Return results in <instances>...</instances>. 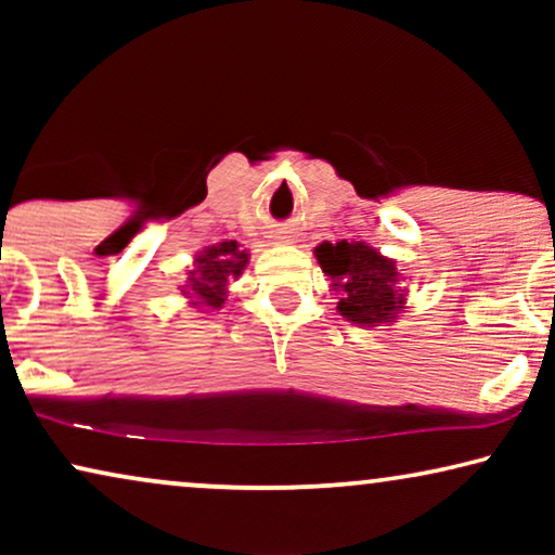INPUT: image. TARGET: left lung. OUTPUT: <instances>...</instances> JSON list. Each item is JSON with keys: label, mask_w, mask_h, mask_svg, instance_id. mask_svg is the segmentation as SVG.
Returning a JSON list of instances; mask_svg holds the SVG:
<instances>
[{"label": "left lung", "mask_w": 555, "mask_h": 555, "mask_svg": "<svg viewBox=\"0 0 555 555\" xmlns=\"http://www.w3.org/2000/svg\"><path fill=\"white\" fill-rule=\"evenodd\" d=\"M315 257L338 293V313L346 321L363 328L397 321L406 300L404 291H399L397 262L366 242L346 240L336 245L323 242L315 247Z\"/></svg>", "instance_id": "left-lung-1"}]
</instances>
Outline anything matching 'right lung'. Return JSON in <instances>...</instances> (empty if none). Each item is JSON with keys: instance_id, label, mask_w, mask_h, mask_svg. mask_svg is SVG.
<instances>
[{"instance_id": "right-lung-1", "label": "right lung", "mask_w": 555, "mask_h": 555, "mask_svg": "<svg viewBox=\"0 0 555 555\" xmlns=\"http://www.w3.org/2000/svg\"><path fill=\"white\" fill-rule=\"evenodd\" d=\"M247 262V249H240L234 240L202 249L194 257V268L186 272L189 278L181 293L192 298L194 308L219 310L227 300V285H230L232 278L242 275Z\"/></svg>"}]
</instances>
